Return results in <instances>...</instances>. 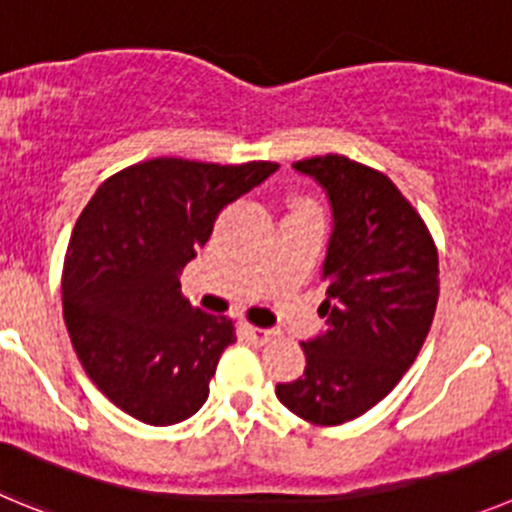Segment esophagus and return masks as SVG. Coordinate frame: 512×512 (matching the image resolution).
I'll use <instances>...</instances> for the list:
<instances>
[{"label": "esophagus", "instance_id": "1", "mask_svg": "<svg viewBox=\"0 0 512 512\" xmlns=\"http://www.w3.org/2000/svg\"><path fill=\"white\" fill-rule=\"evenodd\" d=\"M245 334L250 336V342H255V344L273 342L275 336H278L273 329H260V326H250V324L245 326Z\"/></svg>", "mask_w": 512, "mask_h": 512}]
</instances>
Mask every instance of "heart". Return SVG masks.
Instances as JSON below:
<instances>
[{"instance_id": "heart-1", "label": "heart", "mask_w": 512, "mask_h": 512, "mask_svg": "<svg viewBox=\"0 0 512 512\" xmlns=\"http://www.w3.org/2000/svg\"><path fill=\"white\" fill-rule=\"evenodd\" d=\"M298 206H311V204H306V201H301V204H296V209H298Z\"/></svg>"}]
</instances>
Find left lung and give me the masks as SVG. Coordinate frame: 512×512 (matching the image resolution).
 Wrapping results in <instances>:
<instances>
[{
	"label": "left lung",
	"mask_w": 512,
	"mask_h": 512,
	"mask_svg": "<svg viewBox=\"0 0 512 512\" xmlns=\"http://www.w3.org/2000/svg\"><path fill=\"white\" fill-rule=\"evenodd\" d=\"M293 168L319 181L334 229L321 280L326 331L303 342L306 370L275 388L290 413L339 426L380 403L416 362L439 301V252L413 204L385 173L344 155Z\"/></svg>",
	"instance_id": "8db88e82"
}]
</instances>
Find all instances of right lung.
<instances>
[{
  "label": "right lung",
  "instance_id": "obj_1",
  "mask_svg": "<svg viewBox=\"0 0 512 512\" xmlns=\"http://www.w3.org/2000/svg\"><path fill=\"white\" fill-rule=\"evenodd\" d=\"M275 170L270 160H145L107 178L81 211L63 262V319L86 375L127 416L170 426L206 403L237 331L181 296V273L219 211Z\"/></svg>",
  "mask_w": 512,
  "mask_h": 512
}]
</instances>
